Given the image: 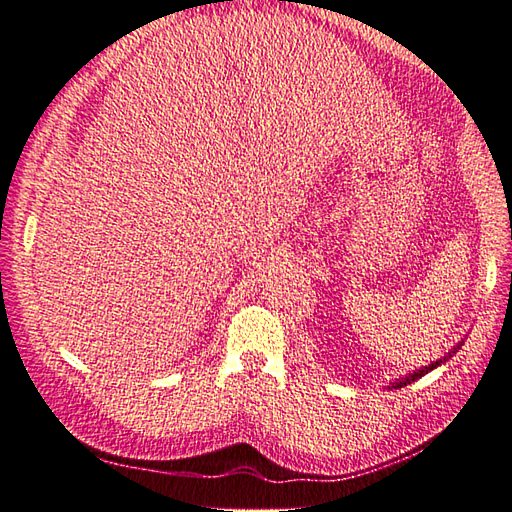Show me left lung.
<instances>
[{
    "mask_svg": "<svg viewBox=\"0 0 512 512\" xmlns=\"http://www.w3.org/2000/svg\"><path fill=\"white\" fill-rule=\"evenodd\" d=\"M462 342H465V340H462ZM462 342H458L456 344V347L454 349H451L449 353H445L443 355V358L441 360H436V362H432L430 366H423V368H419V371H414V373H410V375H406V377H401V379H397V382H392L388 388H403V386H408V384H412V382H417V379L419 377H423V375H427V373H430V371H434V368L436 366H441V364H445L449 358H454V353L462 347Z\"/></svg>",
    "mask_w": 512,
    "mask_h": 512,
    "instance_id": "obj_1",
    "label": "left lung"
}]
</instances>
